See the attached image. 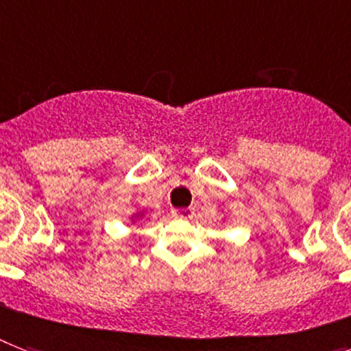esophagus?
<instances>
[{"label":"esophagus","instance_id":"esophagus-1","mask_svg":"<svg viewBox=\"0 0 351 351\" xmlns=\"http://www.w3.org/2000/svg\"><path fill=\"white\" fill-rule=\"evenodd\" d=\"M195 215V209L193 207H184V209H173V216L175 218H180V220H189Z\"/></svg>","mask_w":351,"mask_h":351}]
</instances>
